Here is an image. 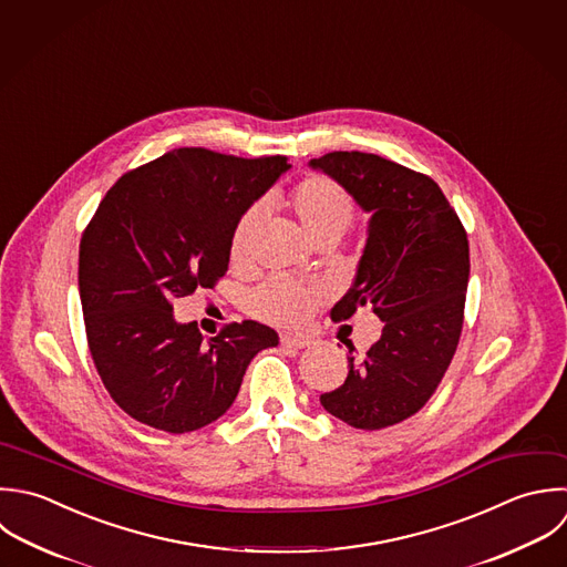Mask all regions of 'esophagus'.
<instances>
[{
  "instance_id": "34e87169",
  "label": "esophagus",
  "mask_w": 567,
  "mask_h": 567,
  "mask_svg": "<svg viewBox=\"0 0 567 567\" xmlns=\"http://www.w3.org/2000/svg\"><path fill=\"white\" fill-rule=\"evenodd\" d=\"M280 344L287 349H307L311 344L309 338L305 336H293V333H282L280 336Z\"/></svg>"
}]
</instances>
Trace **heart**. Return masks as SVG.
Instances as JSON below:
<instances>
[{"label": "heart", "instance_id": "b5f03b06", "mask_svg": "<svg viewBox=\"0 0 567 567\" xmlns=\"http://www.w3.org/2000/svg\"><path fill=\"white\" fill-rule=\"evenodd\" d=\"M287 207L291 209V214L298 218L305 234L316 245L324 240H338L355 218V203L351 194L327 176L302 178L289 192ZM260 223H262L260 205H254L238 218L229 238V258L234 262H243L249 258ZM318 298H320L318 289L276 278L256 291L251 307L256 316H260L262 320L285 324V327H298L309 318Z\"/></svg>", "mask_w": 567, "mask_h": 567}]
</instances>
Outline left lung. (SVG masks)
I'll use <instances>...</instances> for the list:
<instances>
[{"label":"left lung","instance_id":"8db88e82","mask_svg":"<svg viewBox=\"0 0 567 567\" xmlns=\"http://www.w3.org/2000/svg\"><path fill=\"white\" fill-rule=\"evenodd\" d=\"M309 165L371 214L355 282L331 320L371 307L384 322L380 340L362 360L349 355L344 384L320 404L353 429L380 431L415 415L451 367L464 327L468 236L426 174L367 152H329Z\"/></svg>","mask_w":567,"mask_h":567}]
</instances>
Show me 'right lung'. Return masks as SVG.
<instances>
[{"label":"right lung","mask_w":567,"mask_h":567,"mask_svg":"<svg viewBox=\"0 0 567 567\" xmlns=\"http://www.w3.org/2000/svg\"><path fill=\"white\" fill-rule=\"evenodd\" d=\"M291 165L178 147L123 174L79 245V296L90 355L110 398L165 433L198 431L236 400L243 375L278 333L227 324L205 342L174 320V300L227 271L238 218Z\"/></svg>","instance_id":"add662e5"}]
</instances>
